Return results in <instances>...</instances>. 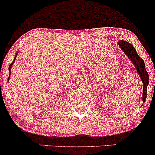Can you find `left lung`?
Masks as SVG:
<instances>
[{"label": "left lung", "instance_id": "obj_1", "mask_svg": "<svg viewBox=\"0 0 155 155\" xmlns=\"http://www.w3.org/2000/svg\"><path fill=\"white\" fill-rule=\"evenodd\" d=\"M118 45H119L121 49L125 53V54L129 58L130 60L133 63V64L135 67L140 79H141L142 82H143V104L146 100L147 97V87L149 82V76H148V72L145 69V64L143 61V59L138 55L135 48L134 47L132 44H130L128 42L124 41V40H120L118 41Z\"/></svg>", "mask_w": 155, "mask_h": 155}]
</instances>
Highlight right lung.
Instances as JSON below:
<instances>
[{
    "label": "right lung",
    "mask_w": 155,
    "mask_h": 155,
    "mask_svg": "<svg viewBox=\"0 0 155 155\" xmlns=\"http://www.w3.org/2000/svg\"><path fill=\"white\" fill-rule=\"evenodd\" d=\"M17 54H18V51H16V53H15V57H14V59H13V61H12V63L10 64V66H9V71H10V73H11V68H12V64H14V62H15V58H16V57H17ZM10 76H9V78H8V82H9V80H10Z\"/></svg>",
    "instance_id": "right-lung-1"
}]
</instances>
